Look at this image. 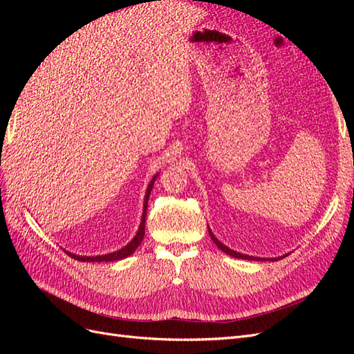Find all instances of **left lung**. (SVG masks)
<instances>
[{"mask_svg": "<svg viewBox=\"0 0 354 354\" xmlns=\"http://www.w3.org/2000/svg\"><path fill=\"white\" fill-rule=\"evenodd\" d=\"M208 232H209V236H211V239H212V242L216 243L218 248L223 251V252H226L227 255H230V257H234V259H242V260H252V261H277V260H281V259H285V257L288 255V254H285V255H281V257H274V259H261V257H254V255H246V254H241V252H236V251H233V250H230L229 246H226L224 243H221L216 236H214V233L211 232V229L208 227Z\"/></svg>", "mask_w": 354, "mask_h": 354, "instance_id": "1", "label": "left lung"}]
</instances>
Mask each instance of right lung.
<instances>
[{"instance_id": "obj_1", "label": "right lung", "mask_w": 354, "mask_h": 354, "mask_svg": "<svg viewBox=\"0 0 354 354\" xmlns=\"http://www.w3.org/2000/svg\"><path fill=\"white\" fill-rule=\"evenodd\" d=\"M159 173H156L151 183H149L147 189H146V195H145V203H143V214H142V221H140V226H138V230L136 233V236L128 242L124 248L118 250V251H113L111 254H104V255H93V257H88V255H77V254H72L69 251H66L68 255H71L72 259L78 260V261H84V263H103V261H116V260H122V259H127L128 255H131L136 250L137 246L140 245V242L143 241L145 238V221H146V211H147V201H149V196H151V192H152V187H153V183L155 180L158 177Z\"/></svg>"}]
</instances>
